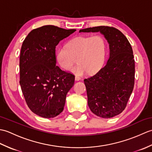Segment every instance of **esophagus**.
<instances>
[{"instance_id": "esophagus-1", "label": "esophagus", "mask_w": 152, "mask_h": 152, "mask_svg": "<svg viewBox=\"0 0 152 152\" xmlns=\"http://www.w3.org/2000/svg\"><path fill=\"white\" fill-rule=\"evenodd\" d=\"M81 80V78H80V76H75V80H76V81H78V80Z\"/></svg>"}]
</instances>
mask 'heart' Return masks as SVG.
Instances as JSON below:
<instances>
[{"label": "heart", "mask_w": 152, "mask_h": 152, "mask_svg": "<svg viewBox=\"0 0 152 152\" xmlns=\"http://www.w3.org/2000/svg\"><path fill=\"white\" fill-rule=\"evenodd\" d=\"M106 50V41L101 35L79 36L70 40L67 46H61L56 57L60 66L64 70H69L77 58L78 64L71 69L76 75L86 72L94 74L104 65Z\"/></svg>", "instance_id": "obj_1"}]
</instances>
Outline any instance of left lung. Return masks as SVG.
Wrapping results in <instances>:
<instances>
[{
	"label": "left lung",
	"mask_w": 152,
	"mask_h": 152,
	"mask_svg": "<svg viewBox=\"0 0 152 152\" xmlns=\"http://www.w3.org/2000/svg\"><path fill=\"white\" fill-rule=\"evenodd\" d=\"M80 33L100 32L107 40L110 57L104 67L84 80L88 103L99 117L110 118L124 110L134 84V59L132 47L125 35L112 27L99 26Z\"/></svg>",
	"instance_id": "1"
}]
</instances>
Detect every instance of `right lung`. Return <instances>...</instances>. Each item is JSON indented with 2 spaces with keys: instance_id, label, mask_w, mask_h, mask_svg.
Returning <instances> with one entry per match:
<instances>
[{
  "instance_id": "right-lung-1",
  "label": "right lung",
  "mask_w": 152,
  "mask_h": 152,
  "mask_svg": "<svg viewBox=\"0 0 152 152\" xmlns=\"http://www.w3.org/2000/svg\"><path fill=\"white\" fill-rule=\"evenodd\" d=\"M76 31L44 25L32 30L23 42L19 83L28 108L42 118H55L63 112L74 85V74L56 66V48Z\"/></svg>"
}]
</instances>
